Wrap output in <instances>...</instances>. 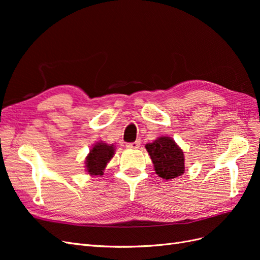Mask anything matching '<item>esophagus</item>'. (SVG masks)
<instances>
[{"label": "esophagus", "mask_w": 260, "mask_h": 260, "mask_svg": "<svg viewBox=\"0 0 260 260\" xmlns=\"http://www.w3.org/2000/svg\"><path fill=\"white\" fill-rule=\"evenodd\" d=\"M140 144H141L140 141H136V142H132V143H127V144H125V147H128V148H132V149H136V148H139V147H140Z\"/></svg>", "instance_id": "1"}]
</instances>
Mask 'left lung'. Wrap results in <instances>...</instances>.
Wrapping results in <instances>:
<instances>
[{
    "label": "left lung",
    "mask_w": 260,
    "mask_h": 260,
    "mask_svg": "<svg viewBox=\"0 0 260 260\" xmlns=\"http://www.w3.org/2000/svg\"><path fill=\"white\" fill-rule=\"evenodd\" d=\"M154 164L156 174L162 179H174L183 174L184 155L174 140L161 137L145 145Z\"/></svg>",
    "instance_id": "left-lung-1"
}]
</instances>
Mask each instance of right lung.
Segmentation results:
<instances>
[{"label":"right lung","mask_w":260,"mask_h":260,"mask_svg":"<svg viewBox=\"0 0 260 260\" xmlns=\"http://www.w3.org/2000/svg\"><path fill=\"white\" fill-rule=\"evenodd\" d=\"M114 152L113 145L98 143L91 149L90 154L86 157V171L91 176L103 175V170L105 169L107 162L112 159Z\"/></svg>","instance_id":"right-lung-1"}]
</instances>
